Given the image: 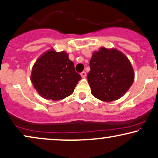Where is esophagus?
<instances>
[{
    "mask_svg": "<svg viewBox=\"0 0 158 158\" xmlns=\"http://www.w3.org/2000/svg\"><path fill=\"white\" fill-rule=\"evenodd\" d=\"M81 77H83V78H85V76H86V73L83 71V72H82V73H81Z\"/></svg>",
    "mask_w": 158,
    "mask_h": 158,
    "instance_id": "34e87169",
    "label": "esophagus"
}]
</instances>
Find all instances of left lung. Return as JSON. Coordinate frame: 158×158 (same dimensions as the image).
Masks as SVG:
<instances>
[{"mask_svg": "<svg viewBox=\"0 0 158 158\" xmlns=\"http://www.w3.org/2000/svg\"><path fill=\"white\" fill-rule=\"evenodd\" d=\"M89 66L87 78L91 94L102 101L118 100L133 83L135 74L131 63L123 52L115 48H101L94 51Z\"/></svg>", "mask_w": 158, "mask_h": 158, "instance_id": "obj_1", "label": "left lung"}]
</instances>
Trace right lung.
I'll return each instance as SVG.
<instances>
[{
    "mask_svg": "<svg viewBox=\"0 0 158 158\" xmlns=\"http://www.w3.org/2000/svg\"><path fill=\"white\" fill-rule=\"evenodd\" d=\"M82 79L75 70L65 51L49 50L36 60L32 68L31 81L39 94L46 100H58L73 93Z\"/></svg>",
    "mask_w": 158,
    "mask_h": 158,
    "instance_id": "obj_1",
    "label": "right lung"
}]
</instances>
